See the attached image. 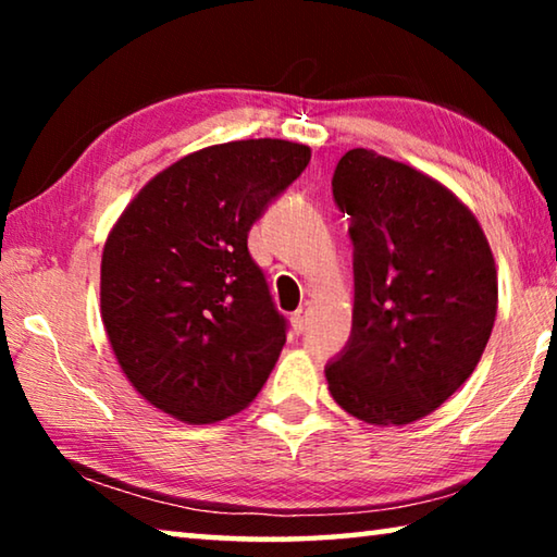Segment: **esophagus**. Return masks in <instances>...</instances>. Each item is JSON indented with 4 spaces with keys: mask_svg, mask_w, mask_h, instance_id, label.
Instances as JSON below:
<instances>
[{
    "mask_svg": "<svg viewBox=\"0 0 557 557\" xmlns=\"http://www.w3.org/2000/svg\"><path fill=\"white\" fill-rule=\"evenodd\" d=\"M307 317H309V305H301L295 314L289 317V322H292V332L295 334H305V329H307Z\"/></svg>",
    "mask_w": 557,
    "mask_h": 557,
    "instance_id": "esophagus-1",
    "label": "esophagus"
}]
</instances>
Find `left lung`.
Returning <instances> with one entry per match:
<instances>
[{
    "mask_svg": "<svg viewBox=\"0 0 557 557\" xmlns=\"http://www.w3.org/2000/svg\"><path fill=\"white\" fill-rule=\"evenodd\" d=\"M332 194L351 219L354 322L324 369L329 393L371 425H408L484 354L498 299L492 248L449 188L373 149L338 159Z\"/></svg>",
    "mask_w": 557,
    "mask_h": 557,
    "instance_id": "obj_1",
    "label": "left lung"
}]
</instances>
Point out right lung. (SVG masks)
Listing matches in <instances>:
<instances>
[{"label":"right lung","instance_id":"add662e5","mask_svg":"<svg viewBox=\"0 0 557 557\" xmlns=\"http://www.w3.org/2000/svg\"><path fill=\"white\" fill-rule=\"evenodd\" d=\"M309 159V147L285 139L206 147L157 174L110 231L102 324L120 369L154 408L206 425L265 385L287 319L248 233Z\"/></svg>","mask_w":557,"mask_h":557}]
</instances>
